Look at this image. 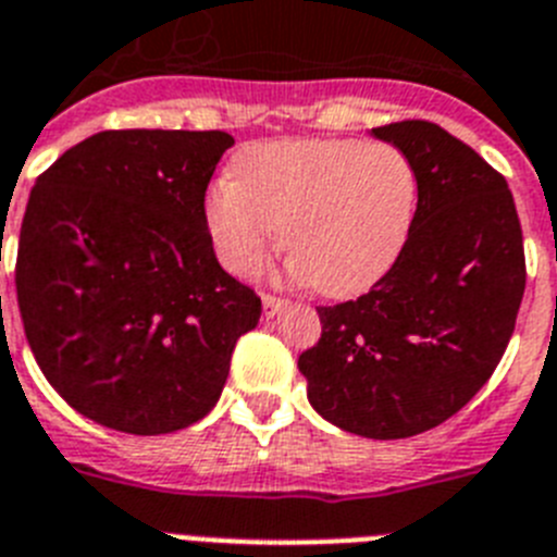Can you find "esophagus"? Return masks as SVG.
Instances as JSON below:
<instances>
[{
	"label": "esophagus",
	"instance_id": "1",
	"mask_svg": "<svg viewBox=\"0 0 557 557\" xmlns=\"http://www.w3.org/2000/svg\"><path fill=\"white\" fill-rule=\"evenodd\" d=\"M261 304H264V315H275V312H282L289 301L282 296H273V293H264V296H261Z\"/></svg>",
	"mask_w": 557,
	"mask_h": 557
}]
</instances>
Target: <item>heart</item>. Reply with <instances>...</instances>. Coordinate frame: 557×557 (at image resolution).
Here are the masks:
<instances>
[{"instance_id":"1","label":"heart","mask_w":557,"mask_h":557,"mask_svg":"<svg viewBox=\"0 0 557 557\" xmlns=\"http://www.w3.org/2000/svg\"><path fill=\"white\" fill-rule=\"evenodd\" d=\"M411 157L383 140H293L247 149L222 177L206 220L222 264L253 275L284 231L293 273L330 298L358 296L388 273L414 225Z\"/></svg>"}]
</instances>
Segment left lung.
Here are the masks:
<instances>
[{
	"instance_id": "left-lung-1",
	"label": "left lung",
	"mask_w": 557,
	"mask_h": 557,
	"mask_svg": "<svg viewBox=\"0 0 557 557\" xmlns=\"http://www.w3.org/2000/svg\"><path fill=\"white\" fill-rule=\"evenodd\" d=\"M417 169L414 225L388 273L318 307L298 355L318 414L349 434L406 440L442 425L491 380L524 298V236L507 180L428 121L372 129Z\"/></svg>"
}]
</instances>
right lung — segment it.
<instances>
[{
    "instance_id": "1",
    "label": "right lung",
    "mask_w": 557,
    "mask_h": 557,
    "mask_svg": "<svg viewBox=\"0 0 557 557\" xmlns=\"http://www.w3.org/2000/svg\"><path fill=\"white\" fill-rule=\"evenodd\" d=\"M227 132L107 129L41 171L16 250L33 358L78 414L123 434L216 406L261 298L213 253L206 191Z\"/></svg>"
}]
</instances>
